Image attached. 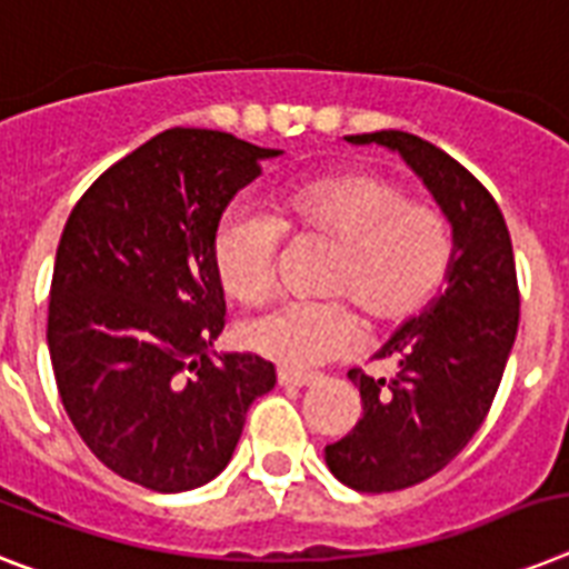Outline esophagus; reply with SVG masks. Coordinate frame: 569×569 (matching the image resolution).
<instances>
[{"mask_svg":"<svg viewBox=\"0 0 569 569\" xmlns=\"http://www.w3.org/2000/svg\"><path fill=\"white\" fill-rule=\"evenodd\" d=\"M316 380H318L316 373L289 371V368H280V371H277V382L286 386V389H303V386H312Z\"/></svg>","mask_w":569,"mask_h":569,"instance_id":"esophagus-1","label":"esophagus"}]
</instances>
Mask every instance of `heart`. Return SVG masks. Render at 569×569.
<instances>
[{
    "mask_svg": "<svg viewBox=\"0 0 569 569\" xmlns=\"http://www.w3.org/2000/svg\"><path fill=\"white\" fill-rule=\"evenodd\" d=\"M283 233L336 244L325 292L348 298L373 327L418 316L445 286L456 257L445 212L412 204L400 183L380 174L336 172L280 192L271 212L244 204L221 212L210 257L230 298L248 303L269 292ZM357 339L359 318L341 300H286L239 327L244 348L289 371L341 357Z\"/></svg>",
    "mask_w": 569,
    "mask_h": 569,
    "instance_id": "b5f03b06",
    "label": "heart"
}]
</instances>
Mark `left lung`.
I'll return each instance as SVG.
<instances>
[{
  "label": "left lung",
  "mask_w": 569,
  "mask_h": 569,
  "mask_svg": "<svg viewBox=\"0 0 569 569\" xmlns=\"http://www.w3.org/2000/svg\"><path fill=\"white\" fill-rule=\"evenodd\" d=\"M345 140L377 142L403 157L456 237L445 292L377 350V359H395L397 377L348 371L362 397V418L325 447L327 468L348 488L400 491L447 468L491 409L520 321L515 251L491 192L447 151L406 131Z\"/></svg>",
  "instance_id": "left-lung-1"
}]
</instances>
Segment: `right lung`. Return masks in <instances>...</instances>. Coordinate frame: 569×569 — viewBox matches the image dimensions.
I'll return each mask as SVG.
<instances>
[{
  "label": "right lung",
  "mask_w": 569,
  "mask_h": 569,
  "mask_svg": "<svg viewBox=\"0 0 569 569\" xmlns=\"http://www.w3.org/2000/svg\"><path fill=\"white\" fill-rule=\"evenodd\" d=\"M233 133L169 128L72 207L49 292V357L72 427L122 479L189 491L228 468L248 406L274 389L224 330L210 242L230 198L277 157Z\"/></svg>",
  "instance_id": "obj_1"
}]
</instances>
